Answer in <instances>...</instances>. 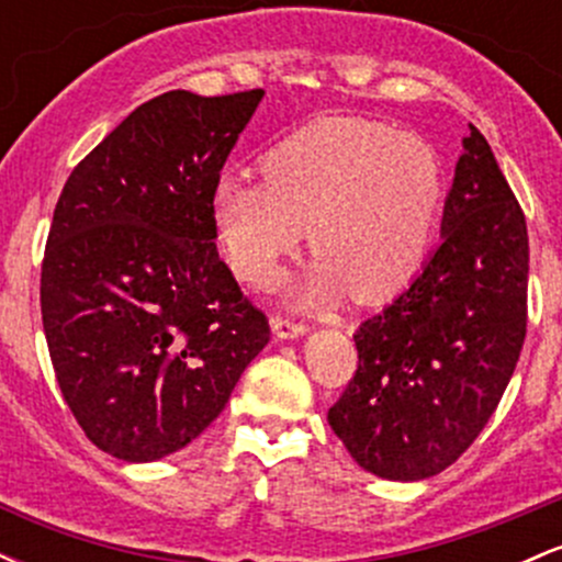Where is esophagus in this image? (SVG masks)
Wrapping results in <instances>:
<instances>
[{"label":"esophagus","instance_id":"esophagus-1","mask_svg":"<svg viewBox=\"0 0 562 562\" xmlns=\"http://www.w3.org/2000/svg\"><path fill=\"white\" fill-rule=\"evenodd\" d=\"M306 330H308V327L303 325V322H290V319H282V317L272 319V333H274V338H280V340L301 338V335H306Z\"/></svg>","mask_w":562,"mask_h":562}]
</instances>
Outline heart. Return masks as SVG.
Segmentation results:
<instances>
[{"mask_svg": "<svg viewBox=\"0 0 562 562\" xmlns=\"http://www.w3.org/2000/svg\"><path fill=\"white\" fill-rule=\"evenodd\" d=\"M263 182L224 171L211 187V218L232 272L269 285L306 237L317 259L290 285L301 308L351 290L383 303L428 259L443 179L430 142L353 115L312 121L269 147Z\"/></svg>", "mask_w": 562, "mask_h": 562, "instance_id": "b5f03b06", "label": "heart"}]
</instances>
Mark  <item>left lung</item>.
<instances>
[{"mask_svg": "<svg viewBox=\"0 0 562 562\" xmlns=\"http://www.w3.org/2000/svg\"><path fill=\"white\" fill-rule=\"evenodd\" d=\"M526 290L524 211L470 124L441 243L415 280L359 325L357 375L327 412L359 468L423 481L479 438L524 348Z\"/></svg>", "mask_w": 562, "mask_h": 562, "instance_id": "left-lung-1", "label": "left lung"}]
</instances>
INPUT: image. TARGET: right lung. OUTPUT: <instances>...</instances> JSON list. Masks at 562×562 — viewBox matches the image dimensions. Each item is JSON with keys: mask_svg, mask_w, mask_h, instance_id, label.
<instances>
[{"mask_svg": "<svg viewBox=\"0 0 562 562\" xmlns=\"http://www.w3.org/2000/svg\"><path fill=\"white\" fill-rule=\"evenodd\" d=\"M263 89H173L70 171L42 263L57 385L97 449L156 462L209 428L269 344L218 259L211 187Z\"/></svg>", "mask_w": 562, "mask_h": 562, "instance_id": "obj_1", "label": "right lung"}]
</instances>
